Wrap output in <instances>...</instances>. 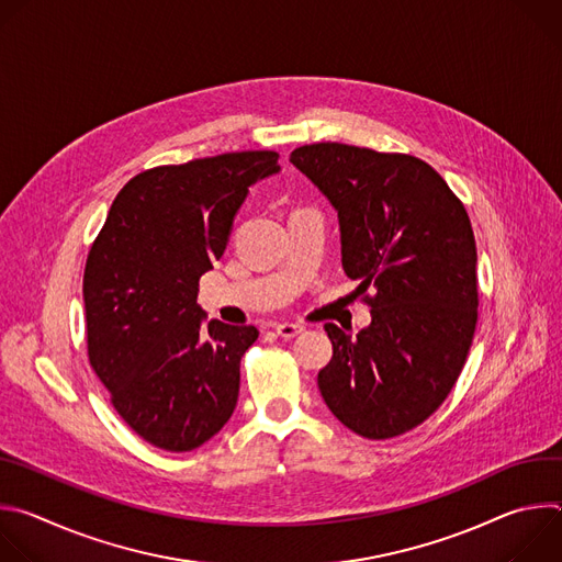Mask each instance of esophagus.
Listing matches in <instances>:
<instances>
[{
  "label": "esophagus",
  "instance_id": "34e87169",
  "mask_svg": "<svg viewBox=\"0 0 562 562\" xmlns=\"http://www.w3.org/2000/svg\"><path fill=\"white\" fill-rule=\"evenodd\" d=\"M304 329L300 325H289V323H282V325H276V334L284 340H291L295 336H300Z\"/></svg>",
  "mask_w": 562,
  "mask_h": 562
}]
</instances>
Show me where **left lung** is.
Returning a JSON list of instances; mask_svg holds the SVG:
<instances>
[{
	"label": "left lung",
	"instance_id": "left-lung-1",
	"mask_svg": "<svg viewBox=\"0 0 562 562\" xmlns=\"http://www.w3.org/2000/svg\"><path fill=\"white\" fill-rule=\"evenodd\" d=\"M291 162L340 220L342 269L360 280L371 325H325L334 358L317 373L331 414L369 440L423 425L451 393L477 323L475 239L464 204L423 159L338 142Z\"/></svg>",
	"mask_w": 562,
	"mask_h": 562
}]
</instances>
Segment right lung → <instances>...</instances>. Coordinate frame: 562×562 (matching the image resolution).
I'll use <instances>...</instances> for the list:
<instances>
[{
    "instance_id": "1",
    "label": "right lung",
    "mask_w": 562,
    "mask_h": 562,
    "mask_svg": "<svg viewBox=\"0 0 562 562\" xmlns=\"http://www.w3.org/2000/svg\"><path fill=\"white\" fill-rule=\"evenodd\" d=\"M276 150L222 153L137 173L111 204L85 269L89 362L122 420L165 451H191L231 418L256 327L206 319L198 282L222 258Z\"/></svg>"
}]
</instances>
